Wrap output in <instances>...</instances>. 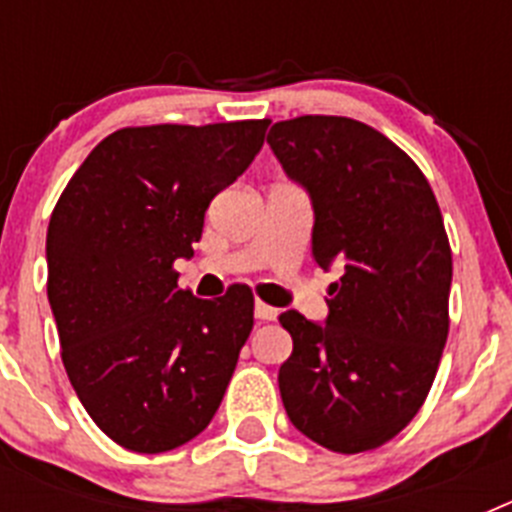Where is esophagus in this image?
Here are the masks:
<instances>
[{"label":"esophagus","mask_w":512,"mask_h":512,"mask_svg":"<svg viewBox=\"0 0 512 512\" xmlns=\"http://www.w3.org/2000/svg\"><path fill=\"white\" fill-rule=\"evenodd\" d=\"M253 315L259 320H274L277 318V307L266 305V302H256V305H253Z\"/></svg>","instance_id":"esophagus-1"}]
</instances>
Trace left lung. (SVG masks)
I'll use <instances>...</instances> for the list:
<instances>
[{
    "label": "left lung",
    "mask_w": 512,
    "mask_h": 512,
    "mask_svg": "<svg viewBox=\"0 0 512 512\" xmlns=\"http://www.w3.org/2000/svg\"><path fill=\"white\" fill-rule=\"evenodd\" d=\"M266 143L310 197L315 264L343 266L325 323L279 315L292 336L284 410L325 449H377L415 418L449 336L441 210L413 158L359 120L295 117L271 125Z\"/></svg>",
    "instance_id": "obj_1"
}]
</instances>
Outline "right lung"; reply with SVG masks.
<instances>
[{
  "label": "right lung",
  "mask_w": 512,
  "mask_h": 512,
  "mask_svg": "<svg viewBox=\"0 0 512 512\" xmlns=\"http://www.w3.org/2000/svg\"><path fill=\"white\" fill-rule=\"evenodd\" d=\"M269 120L122 128L63 189L45 238L48 302L81 405L115 443L161 454L200 436L253 328V295L179 289L205 212Z\"/></svg>",
  "instance_id": "right-lung-1"
}]
</instances>
